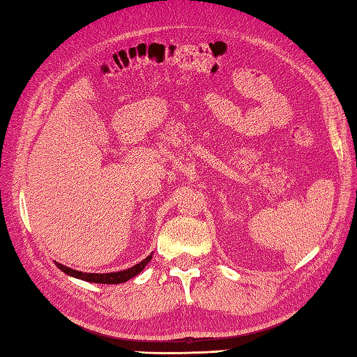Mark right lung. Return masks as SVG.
I'll use <instances>...</instances> for the list:
<instances>
[{
	"label": "right lung",
	"instance_id": "obj_1",
	"mask_svg": "<svg viewBox=\"0 0 357 357\" xmlns=\"http://www.w3.org/2000/svg\"><path fill=\"white\" fill-rule=\"evenodd\" d=\"M150 259H151V255L147 256L146 259L141 261L139 264L133 265V267L127 268V270H123V271H115V273H82V271L66 267V265L58 264V262H55V265H56L59 270L64 271L66 275L73 276V278H78V279H82V280H87V282H95V284H123V282H127L128 279L135 278L136 275H139V273L144 268H146V265L150 262Z\"/></svg>",
	"mask_w": 357,
	"mask_h": 357
}]
</instances>
